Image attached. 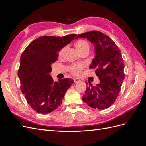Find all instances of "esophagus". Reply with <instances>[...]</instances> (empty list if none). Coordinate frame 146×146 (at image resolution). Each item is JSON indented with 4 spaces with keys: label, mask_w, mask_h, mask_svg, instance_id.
Here are the masks:
<instances>
[{
    "label": "esophagus",
    "mask_w": 146,
    "mask_h": 146,
    "mask_svg": "<svg viewBox=\"0 0 146 146\" xmlns=\"http://www.w3.org/2000/svg\"><path fill=\"white\" fill-rule=\"evenodd\" d=\"M73 80L74 82V83H77L80 81V80L79 79V78H74Z\"/></svg>",
    "instance_id": "obj_1"
}]
</instances>
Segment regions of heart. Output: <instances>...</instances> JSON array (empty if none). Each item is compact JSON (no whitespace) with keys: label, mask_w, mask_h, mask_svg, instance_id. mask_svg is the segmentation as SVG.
<instances>
[{"label":"heart","mask_w":146,"mask_h":146,"mask_svg":"<svg viewBox=\"0 0 146 146\" xmlns=\"http://www.w3.org/2000/svg\"><path fill=\"white\" fill-rule=\"evenodd\" d=\"M76 48L78 52H80L84 50H89V44L88 42L84 40H79L76 42ZM66 48H63L59 51V56H62L63 53L65 51ZM84 65L82 64H73L69 67L70 72L72 73L73 75L77 76L80 73L81 70L83 69Z\"/></svg>","instance_id":"1"}]
</instances>
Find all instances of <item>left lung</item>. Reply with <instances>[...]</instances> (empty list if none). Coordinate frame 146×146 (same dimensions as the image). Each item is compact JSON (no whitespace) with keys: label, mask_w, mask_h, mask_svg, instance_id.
I'll return each instance as SVG.
<instances>
[{"label":"left lung","mask_w":146,"mask_h":146,"mask_svg":"<svg viewBox=\"0 0 146 146\" xmlns=\"http://www.w3.org/2000/svg\"><path fill=\"white\" fill-rule=\"evenodd\" d=\"M79 38H87L94 44L95 56L89 69H95L100 80V83L95 86L90 82L88 87L87 85L82 100L95 109L107 108L118 97L124 79L121 53L115 42L100 31H87L78 35L76 39Z\"/></svg>","instance_id":"obj_1"}]
</instances>
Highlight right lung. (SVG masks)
<instances>
[{
	"mask_svg": "<svg viewBox=\"0 0 146 146\" xmlns=\"http://www.w3.org/2000/svg\"><path fill=\"white\" fill-rule=\"evenodd\" d=\"M76 34L63 37L43 36L31 41L22 54L18 76L20 87L28 104L35 111L47 114L62 104L72 79L54 82L50 76L51 64L58 58V52L69 44Z\"/></svg>",
	"mask_w": 146,
	"mask_h": 146,
	"instance_id": "add662e5",
	"label": "right lung"
}]
</instances>
